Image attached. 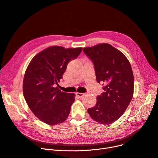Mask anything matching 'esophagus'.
I'll use <instances>...</instances> for the list:
<instances>
[{
	"mask_svg": "<svg viewBox=\"0 0 158 158\" xmlns=\"http://www.w3.org/2000/svg\"><path fill=\"white\" fill-rule=\"evenodd\" d=\"M76 96H78V98H81L84 96V94L81 93V92H76Z\"/></svg>",
	"mask_w": 158,
	"mask_h": 158,
	"instance_id": "esophagus-1",
	"label": "esophagus"
}]
</instances>
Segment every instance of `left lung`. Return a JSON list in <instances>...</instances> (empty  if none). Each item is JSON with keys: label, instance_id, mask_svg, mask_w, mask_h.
<instances>
[{"label": "left lung", "instance_id": "obj_1", "mask_svg": "<svg viewBox=\"0 0 158 158\" xmlns=\"http://www.w3.org/2000/svg\"><path fill=\"white\" fill-rule=\"evenodd\" d=\"M94 65L96 80L104 82L105 92L89 108L90 117L102 124L115 123L124 113L133 96L134 77L125 55L108 43L83 49Z\"/></svg>", "mask_w": 158, "mask_h": 158}]
</instances>
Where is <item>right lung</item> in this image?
I'll return each instance as SVG.
<instances>
[{
    "instance_id": "1",
    "label": "right lung",
    "mask_w": 158,
    "mask_h": 158,
    "mask_svg": "<svg viewBox=\"0 0 158 158\" xmlns=\"http://www.w3.org/2000/svg\"><path fill=\"white\" fill-rule=\"evenodd\" d=\"M82 48L53 46L43 50L28 65L23 81V93L34 115L48 125L63 123L68 117L75 93L59 89L68 62L76 59Z\"/></svg>"
}]
</instances>
